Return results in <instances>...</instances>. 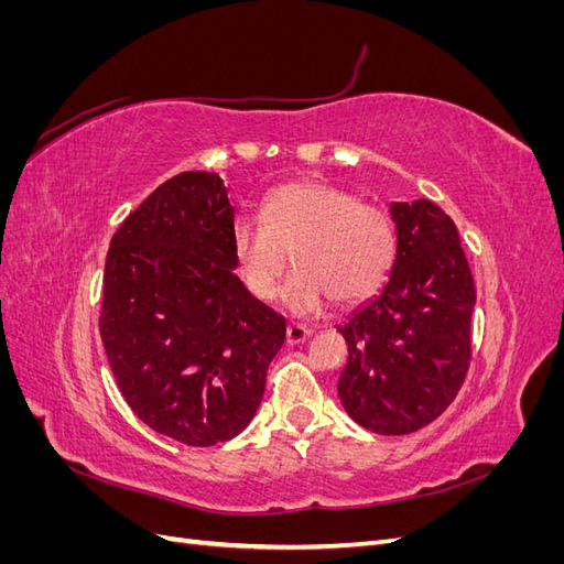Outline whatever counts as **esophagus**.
<instances>
[{
  "label": "esophagus",
  "instance_id": "esophagus-1",
  "mask_svg": "<svg viewBox=\"0 0 564 564\" xmlns=\"http://www.w3.org/2000/svg\"><path fill=\"white\" fill-rule=\"evenodd\" d=\"M313 334V329L311 327H305V324H289L286 327V344L289 346H296V344H301V340H305Z\"/></svg>",
  "mask_w": 564,
  "mask_h": 564
}]
</instances>
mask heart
<instances>
[{
	"instance_id": "1",
	"label": "heart",
	"mask_w": 564,
	"mask_h": 564,
	"mask_svg": "<svg viewBox=\"0 0 564 564\" xmlns=\"http://www.w3.org/2000/svg\"><path fill=\"white\" fill-rule=\"evenodd\" d=\"M230 253L245 289L261 303L278 296L292 253L296 272L284 303L308 315L327 299L344 308L377 294L395 265L398 232L379 204L324 181H296L263 199L261 218L232 220Z\"/></svg>"
}]
</instances>
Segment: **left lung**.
Returning <instances> with one entry per match:
<instances>
[{
    "label": "left lung",
    "instance_id": "left-lung-1",
    "mask_svg": "<svg viewBox=\"0 0 564 564\" xmlns=\"http://www.w3.org/2000/svg\"><path fill=\"white\" fill-rule=\"evenodd\" d=\"M390 214L395 265L383 292L338 327L348 344L338 398L362 429L409 435L445 412L466 381L475 284L454 220L437 204L395 202Z\"/></svg>",
    "mask_w": 564,
    "mask_h": 564
}]
</instances>
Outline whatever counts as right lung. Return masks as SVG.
<instances>
[{"mask_svg": "<svg viewBox=\"0 0 564 564\" xmlns=\"http://www.w3.org/2000/svg\"><path fill=\"white\" fill-rule=\"evenodd\" d=\"M235 209L218 174L164 181L112 235L98 329L131 412L212 447L240 435L284 344V317L235 275Z\"/></svg>", "mask_w": 564, "mask_h": 564, "instance_id": "add662e5", "label": "right lung"}]
</instances>
